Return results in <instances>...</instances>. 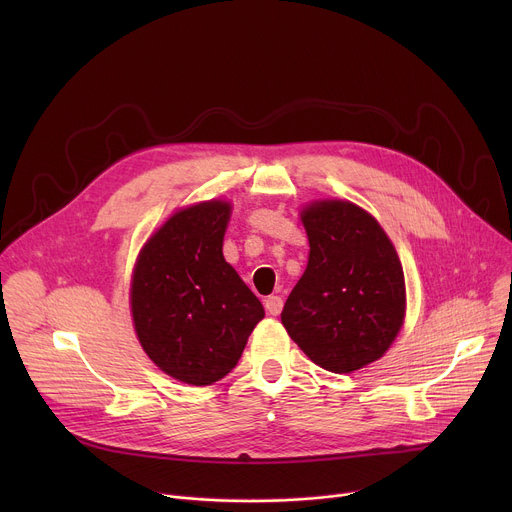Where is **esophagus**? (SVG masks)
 <instances>
[{
  "instance_id": "obj_1",
  "label": "esophagus",
  "mask_w": 512,
  "mask_h": 512,
  "mask_svg": "<svg viewBox=\"0 0 512 512\" xmlns=\"http://www.w3.org/2000/svg\"><path fill=\"white\" fill-rule=\"evenodd\" d=\"M265 310H267V314L277 316V314L283 310V300H281L279 296H269V298L265 300Z\"/></svg>"
}]
</instances>
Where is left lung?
Masks as SVG:
<instances>
[{"label": "left lung", "mask_w": 512, "mask_h": 512, "mask_svg": "<svg viewBox=\"0 0 512 512\" xmlns=\"http://www.w3.org/2000/svg\"><path fill=\"white\" fill-rule=\"evenodd\" d=\"M302 223L310 259L281 324L318 367L358 371L381 358L401 330V261L381 225L352 202H316L302 212Z\"/></svg>", "instance_id": "left-lung-1"}]
</instances>
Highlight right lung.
I'll list each match as a JSON object with an SVG mask.
<instances>
[{"instance_id":"1","label":"right lung","mask_w":512,"mask_h":512,"mask_svg":"<svg viewBox=\"0 0 512 512\" xmlns=\"http://www.w3.org/2000/svg\"><path fill=\"white\" fill-rule=\"evenodd\" d=\"M231 206L194 204L143 247L131 281L137 338L170 377L212 385L227 377L265 312L223 257Z\"/></svg>"}]
</instances>
